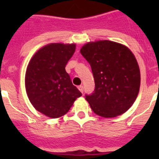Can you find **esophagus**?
I'll return each mask as SVG.
<instances>
[{
	"label": "esophagus",
	"instance_id": "34e87169",
	"mask_svg": "<svg viewBox=\"0 0 159 159\" xmlns=\"http://www.w3.org/2000/svg\"><path fill=\"white\" fill-rule=\"evenodd\" d=\"M78 89H79V91L82 92V93H83V91H84V87H83V86H79V87H78Z\"/></svg>",
	"mask_w": 159,
	"mask_h": 159
}]
</instances>
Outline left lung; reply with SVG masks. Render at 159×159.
<instances>
[{
	"instance_id": "8db88e82",
	"label": "left lung",
	"mask_w": 159,
	"mask_h": 159,
	"mask_svg": "<svg viewBox=\"0 0 159 159\" xmlns=\"http://www.w3.org/2000/svg\"><path fill=\"white\" fill-rule=\"evenodd\" d=\"M95 80L92 94L85 95L95 113L105 118L120 116L133 105L140 86V72L127 47L109 40L91 42L81 48Z\"/></svg>"
}]
</instances>
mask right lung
I'll return each mask as SVG.
<instances>
[{
	"label": "right lung",
	"mask_w": 159,
	"mask_h": 159,
	"mask_svg": "<svg viewBox=\"0 0 159 159\" xmlns=\"http://www.w3.org/2000/svg\"><path fill=\"white\" fill-rule=\"evenodd\" d=\"M75 49L74 43L48 44L34 55L26 70V92L31 104L51 118L64 116L82 96L65 70Z\"/></svg>",
	"instance_id": "obj_1"
}]
</instances>
